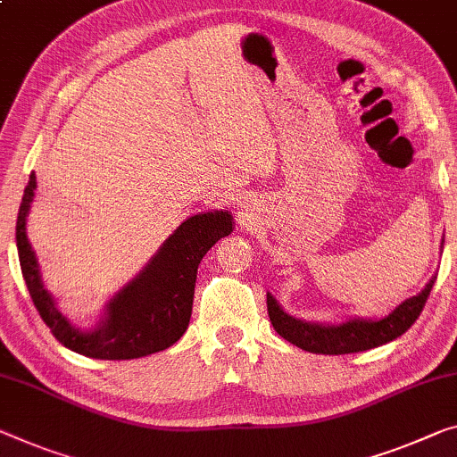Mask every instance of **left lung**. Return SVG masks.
Wrapping results in <instances>:
<instances>
[{"label": "left lung", "mask_w": 457, "mask_h": 457, "mask_svg": "<svg viewBox=\"0 0 457 457\" xmlns=\"http://www.w3.org/2000/svg\"><path fill=\"white\" fill-rule=\"evenodd\" d=\"M433 276L425 290L404 300L398 304L388 317L382 320H363L353 319L343 322V325H319V322H304L286 314L276 298L268 294V312L273 328L278 335H282L286 341L296 345L311 353H322V355H343V353H357V351H366L380 347L384 343L396 339L403 333L409 331L412 322L419 319L423 312V306L429 292L435 284Z\"/></svg>", "instance_id": "1"}]
</instances>
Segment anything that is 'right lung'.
Instances as JSON below:
<instances>
[{
  "label": "right lung",
  "mask_w": 457,
  "mask_h": 457,
  "mask_svg": "<svg viewBox=\"0 0 457 457\" xmlns=\"http://www.w3.org/2000/svg\"><path fill=\"white\" fill-rule=\"evenodd\" d=\"M34 189L37 175L32 173L18 210L16 245L28 292L54 339L75 353L96 360H137L171 347L186 333L192 317L195 273L202 257L233 230L230 214L214 210L181 222L143 273L110 300L108 317L100 327L83 333L62 317L40 282L37 257L26 237V214Z\"/></svg>",
  "instance_id": "obj_1"
}]
</instances>
